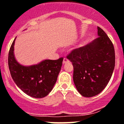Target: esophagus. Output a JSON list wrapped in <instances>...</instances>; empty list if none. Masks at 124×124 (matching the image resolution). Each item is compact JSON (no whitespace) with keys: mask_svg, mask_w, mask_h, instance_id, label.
<instances>
[{"mask_svg":"<svg viewBox=\"0 0 124 124\" xmlns=\"http://www.w3.org/2000/svg\"><path fill=\"white\" fill-rule=\"evenodd\" d=\"M69 62V59H67V58H64L63 60V64H65V63H68Z\"/></svg>","mask_w":124,"mask_h":124,"instance_id":"obj_1","label":"esophagus"}]
</instances>
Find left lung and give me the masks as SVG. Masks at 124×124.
Returning a JSON list of instances; mask_svg holds the SVG:
<instances>
[{"label": "left lung", "instance_id": "1", "mask_svg": "<svg viewBox=\"0 0 124 124\" xmlns=\"http://www.w3.org/2000/svg\"><path fill=\"white\" fill-rule=\"evenodd\" d=\"M97 30L99 37L67 56L72 62L76 89L85 97L95 96L105 89L115 67L112 42L101 28L97 27Z\"/></svg>", "mask_w": 124, "mask_h": 124}]
</instances>
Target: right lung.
Instances as JSON below:
<instances>
[{
  "label": "right lung",
  "mask_w": 124,
  "mask_h": 124,
  "mask_svg": "<svg viewBox=\"0 0 124 124\" xmlns=\"http://www.w3.org/2000/svg\"><path fill=\"white\" fill-rule=\"evenodd\" d=\"M16 39L12 44L8 57V68L12 78L17 87L28 95L34 98L47 96L57 81L63 58L44 60L31 66L21 65L16 61L14 56Z\"/></svg>",
  "instance_id": "right-lung-1"
}]
</instances>
